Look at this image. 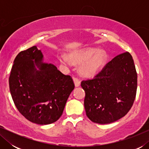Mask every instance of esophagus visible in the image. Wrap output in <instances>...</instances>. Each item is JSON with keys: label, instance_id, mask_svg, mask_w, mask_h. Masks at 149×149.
Returning a JSON list of instances; mask_svg holds the SVG:
<instances>
[{"label": "esophagus", "instance_id": "1", "mask_svg": "<svg viewBox=\"0 0 149 149\" xmlns=\"http://www.w3.org/2000/svg\"><path fill=\"white\" fill-rule=\"evenodd\" d=\"M73 81H74V85L76 87H79V85H81V81H80V79L78 78V77H74V78H73Z\"/></svg>", "mask_w": 149, "mask_h": 149}]
</instances>
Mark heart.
<instances>
[{"label":"heart","mask_w":149,"mask_h":149,"mask_svg":"<svg viewBox=\"0 0 149 149\" xmlns=\"http://www.w3.org/2000/svg\"><path fill=\"white\" fill-rule=\"evenodd\" d=\"M106 58L107 56L104 51L94 49L72 52L70 56L66 54L58 55V60L62 64L71 65L74 62L81 64V72L87 77L96 74L104 64Z\"/></svg>","instance_id":"b5f03b06"}]
</instances>
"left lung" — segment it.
<instances>
[{
    "mask_svg": "<svg viewBox=\"0 0 149 149\" xmlns=\"http://www.w3.org/2000/svg\"><path fill=\"white\" fill-rule=\"evenodd\" d=\"M86 115L100 124L124 117L133 105L137 90V72L133 58L126 52L115 56L92 79L83 81Z\"/></svg>",
    "mask_w": 149,
    "mask_h": 149,
    "instance_id": "left-lung-1",
    "label": "left lung"
}]
</instances>
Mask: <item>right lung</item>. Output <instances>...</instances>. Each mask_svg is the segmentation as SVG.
<instances>
[{
	"label": "right lung",
	"instance_id": "add662e5",
	"mask_svg": "<svg viewBox=\"0 0 149 149\" xmlns=\"http://www.w3.org/2000/svg\"><path fill=\"white\" fill-rule=\"evenodd\" d=\"M42 58L36 46L19 52L14 60L9 82L19 113L32 123L47 125L62 116L74 84L70 75L62 74L54 65L43 63Z\"/></svg>",
	"mask_w": 149,
	"mask_h": 149
}]
</instances>
